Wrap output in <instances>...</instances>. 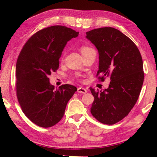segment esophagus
Returning <instances> with one entry per match:
<instances>
[{
    "label": "esophagus",
    "mask_w": 157,
    "mask_h": 157,
    "mask_svg": "<svg viewBox=\"0 0 157 157\" xmlns=\"http://www.w3.org/2000/svg\"><path fill=\"white\" fill-rule=\"evenodd\" d=\"M78 92L80 93V94H86V93H87V90L83 88V87H79V88H78Z\"/></svg>",
    "instance_id": "34e87169"
}]
</instances>
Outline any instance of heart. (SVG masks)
<instances>
[{
    "instance_id": "heart-1",
    "label": "heart",
    "mask_w": 157,
    "mask_h": 157,
    "mask_svg": "<svg viewBox=\"0 0 157 157\" xmlns=\"http://www.w3.org/2000/svg\"><path fill=\"white\" fill-rule=\"evenodd\" d=\"M89 49H91V48L86 47V46H82L80 50H81V52H82V51H85V50H89Z\"/></svg>"
}]
</instances>
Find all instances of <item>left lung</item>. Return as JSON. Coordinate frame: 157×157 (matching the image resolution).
<instances>
[{
	"label": "left lung",
	"instance_id": "1",
	"mask_svg": "<svg viewBox=\"0 0 157 157\" xmlns=\"http://www.w3.org/2000/svg\"><path fill=\"white\" fill-rule=\"evenodd\" d=\"M99 54L98 75L110 76L107 89L90 88L94 101L91 113L100 123L113 124L128 115L141 90L144 73L142 57L135 44L117 29L100 28L86 33Z\"/></svg>",
	"mask_w": 157,
	"mask_h": 157
}]
</instances>
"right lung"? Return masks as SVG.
I'll use <instances>...</instances> for the list:
<instances>
[{
  "instance_id": "add662e5",
  "label": "right lung",
  "mask_w": 157,
  "mask_h": 157,
  "mask_svg": "<svg viewBox=\"0 0 157 157\" xmlns=\"http://www.w3.org/2000/svg\"><path fill=\"white\" fill-rule=\"evenodd\" d=\"M79 33L62 25L37 32L26 42L16 64L17 94L25 115L36 125L50 127L59 122L77 88L64 84L55 89L48 75L59 68L66 44Z\"/></svg>"
}]
</instances>
